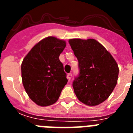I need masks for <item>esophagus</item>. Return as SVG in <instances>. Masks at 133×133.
<instances>
[{"label":"esophagus","instance_id":"obj_1","mask_svg":"<svg viewBox=\"0 0 133 133\" xmlns=\"http://www.w3.org/2000/svg\"><path fill=\"white\" fill-rule=\"evenodd\" d=\"M71 78H72V74L71 73H69L67 75V78L69 81H70V79H71Z\"/></svg>","mask_w":133,"mask_h":133}]
</instances>
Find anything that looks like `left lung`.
<instances>
[{
	"mask_svg": "<svg viewBox=\"0 0 133 133\" xmlns=\"http://www.w3.org/2000/svg\"><path fill=\"white\" fill-rule=\"evenodd\" d=\"M78 61L79 74L72 83L75 93L89 106L107 99L117 83L118 64L107 49L95 39L69 41Z\"/></svg>",
	"mask_w": 133,
	"mask_h": 133,
	"instance_id": "left-lung-1",
	"label": "left lung"
}]
</instances>
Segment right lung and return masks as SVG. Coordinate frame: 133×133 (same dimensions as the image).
<instances>
[{"mask_svg":"<svg viewBox=\"0 0 133 133\" xmlns=\"http://www.w3.org/2000/svg\"><path fill=\"white\" fill-rule=\"evenodd\" d=\"M66 42L53 36L41 40L29 51L21 64L26 92L39 106L54 104L68 80L59 56Z\"/></svg>","mask_w":133,"mask_h":133,"instance_id":"right-lung-1","label":"right lung"}]
</instances>
